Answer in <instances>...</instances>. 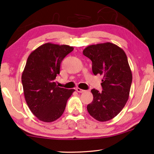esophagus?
<instances>
[{
	"label": "esophagus",
	"mask_w": 154,
	"mask_h": 154,
	"mask_svg": "<svg viewBox=\"0 0 154 154\" xmlns=\"http://www.w3.org/2000/svg\"><path fill=\"white\" fill-rule=\"evenodd\" d=\"M76 90L77 92H79V93H82V92H85L84 90H82V89H81V88H76V90Z\"/></svg>",
	"instance_id": "1"
}]
</instances>
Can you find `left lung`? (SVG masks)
Instances as JSON below:
<instances>
[{"mask_svg":"<svg viewBox=\"0 0 154 154\" xmlns=\"http://www.w3.org/2000/svg\"><path fill=\"white\" fill-rule=\"evenodd\" d=\"M82 53L92 60L94 74L103 76V90H91L93 101L87 109L97 121H109L121 112L128 99L132 72L127 56L122 48L110 42L90 45Z\"/></svg>","mask_w":154,"mask_h":154,"instance_id":"obj_1","label":"left lung"}]
</instances>
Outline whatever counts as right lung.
I'll return each mask as SVG.
<instances>
[{
  "label": "right lung",
  "mask_w": 154,
  "mask_h": 154,
  "mask_svg": "<svg viewBox=\"0 0 154 154\" xmlns=\"http://www.w3.org/2000/svg\"><path fill=\"white\" fill-rule=\"evenodd\" d=\"M73 47L46 43L29 55L21 75L24 97L32 114L40 121L52 122L63 114L75 90L59 88L55 78L60 64Z\"/></svg>",
  "instance_id": "1"
}]
</instances>
